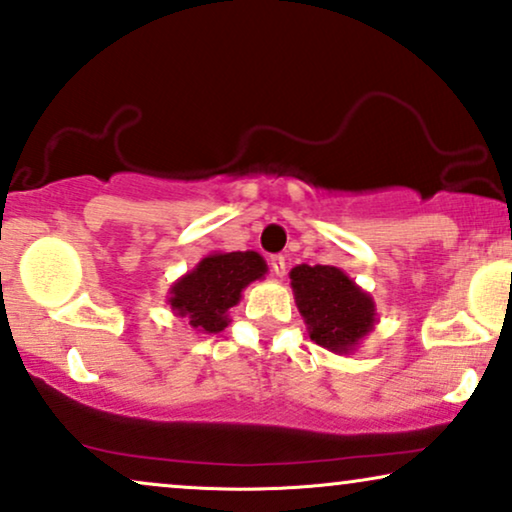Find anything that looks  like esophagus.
Listing matches in <instances>:
<instances>
[{"label": "esophagus", "instance_id": "1", "mask_svg": "<svg viewBox=\"0 0 512 512\" xmlns=\"http://www.w3.org/2000/svg\"><path fill=\"white\" fill-rule=\"evenodd\" d=\"M270 268L277 277H284V272H287V258H284L282 254H275L270 258Z\"/></svg>", "mask_w": 512, "mask_h": 512}]
</instances>
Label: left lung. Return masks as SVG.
<instances>
[{
  "label": "left lung",
  "instance_id": "8db88e82",
  "mask_svg": "<svg viewBox=\"0 0 512 512\" xmlns=\"http://www.w3.org/2000/svg\"><path fill=\"white\" fill-rule=\"evenodd\" d=\"M308 334L331 353H350L374 329L376 305L341 268L296 265L289 272Z\"/></svg>",
  "mask_w": 512,
  "mask_h": 512
}]
</instances>
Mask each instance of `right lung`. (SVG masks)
<instances>
[{
    "mask_svg": "<svg viewBox=\"0 0 512 512\" xmlns=\"http://www.w3.org/2000/svg\"><path fill=\"white\" fill-rule=\"evenodd\" d=\"M265 272L268 265L256 251L209 254L171 287L169 305L176 315L188 317L192 329L218 334L228 327V310L240 303L244 287Z\"/></svg>",
    "mask_w": 512,
    "mask_h": 512,
    "instance_id": "1",
    "label": "right lung"
}]
</instances>
